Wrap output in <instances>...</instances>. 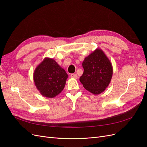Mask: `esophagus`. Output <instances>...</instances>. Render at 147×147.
Wrapping results in <instances>:
<instances>
[{"mask_svg": "<svg viewBox=\"0 0 147 147\" xmlns=\"http://www.w3.org/2000/svg\"><path fill=\"white\" fill-rule=\"evenodd\" d=\"M70 77H72V78H75V79H77V78H78V75H77V74H71V75H70Z\"/></svg>", "mask_w": 147, "mask_h": 147, "instance_id": "1", "label": "esophagus"}]
</instances>
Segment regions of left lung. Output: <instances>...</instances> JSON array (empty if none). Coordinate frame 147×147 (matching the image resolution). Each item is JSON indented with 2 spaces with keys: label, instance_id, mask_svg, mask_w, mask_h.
<instances>
[{
  "label": "left lung",
  "instance_id": "obj_1",
  "mask_svg": "<svg viewBox=\"0 0 147 147\" xmlns=\"http://www.w3.org/2000/svg\"><path fill=\"white\" fill-rule=\"evenodd\" d=\"M84 72L80 81L86 90L99 94L108 87L112 80L113 67L109 59L100 48H97L84 58Z\"/></svg>",
  "mask_w": 147,
  "mask_h": 147
}]
</instances>
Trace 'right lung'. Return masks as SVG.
I'll list each match as a JSON object with an SVG mask.
<instances>
[{
  "mask_svg": "<svg viewBox=\"0 0 147 147\" xmlns=\"http://www.w3.org/2000/svg\"><path fill=\"white\" fill-rule=\"evenodd\" d=\"M68 75L55 59L45 57L35 68V85L44 97L53 98L64 90Z\"/></svg>",
  "mask_w": 147,
  "mask_h": 147,
  "instance_id": "add662e5",
  "label": "right lung"
}]
</instances>
